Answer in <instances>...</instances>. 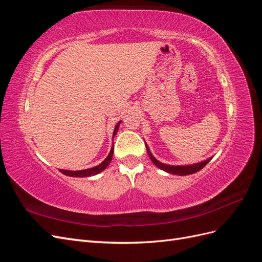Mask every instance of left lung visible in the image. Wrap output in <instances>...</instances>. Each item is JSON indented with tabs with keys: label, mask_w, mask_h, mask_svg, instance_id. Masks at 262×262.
Listing matches in <instances>:
<instances>
[{
	"label": "left lung",
	"mask_w": 262,
	"mask_h": 262,
	"mask_svg": "<svg viewBox=\"0 0 262 262\" xmlns=\"http://www.w3.org/2000/svg\"><path fill=\"white\" fill-rule=\"evenodd\" d=\"M146 146V150H147V154L148 157L150 158V161L154 163V165L156 167H158L160 169L168 172V173H172V175H178V176H187V175H191V173H194L196 171L201 170L205 165H207L212 158H208V160L199 162V163H194V164H188V165H168V164H164L162 162H160L158 160L153 156V154L150 153V149L148 147V145L145 143Z\"/></svg>",
	"instance_id": "left-lung-1"
}]
</instances>
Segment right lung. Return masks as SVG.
<instances>
[{"instance_id":"add662e5","label":"right lung","mask_w":262,"mask_h":262,"mask_svg":"<svg viewBox=\"0 0 262 262\" xmlns=\"http://www.w3.org/2000/svg\"><path fill=\"white\" fill-rule=\"evenodd\" d=\"M120 123H121V121H119V122L116 124V126H115L114 133H113V140H114V137L116 136L118 130H119V125H120ZM113 155H114V148H113V146H112V149H110V152H109L108 156H107V157L105 158V160L102 161L99 165H97V166H94V167H92V168L82 169V170H67V169H60V171L63 173V175L70 176V177H81V178H83V177L95 176V175H97V173L101 172L102 170H105V169L108 167V165L110 164V162H112V160H113Z\"/></svg>"}]
</instances>
